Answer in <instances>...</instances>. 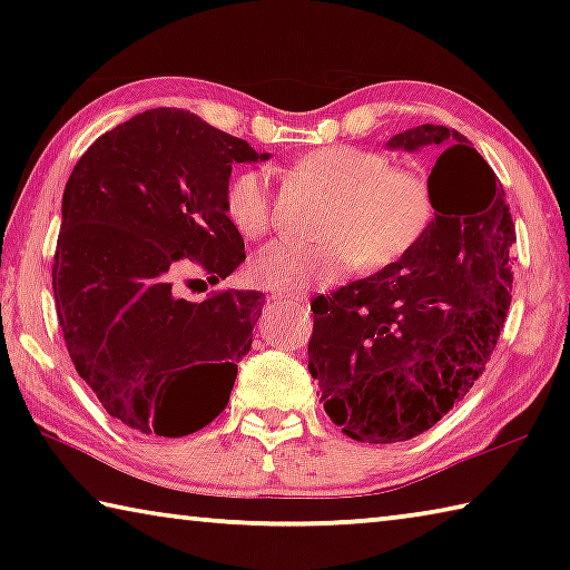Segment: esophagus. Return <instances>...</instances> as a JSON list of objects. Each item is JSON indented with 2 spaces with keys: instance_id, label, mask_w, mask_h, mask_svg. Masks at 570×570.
Masks as SVG:
<instances>
[{
  "instance_id": "obj_1",
  "label": "esophagus",
  "mask_w": 570,
  "mask_h": 570,
  "mask_svg": "<svg viewBox=\"0 0 570 570\" xmlns=\"http://www.w3.org/2000/svg\"><path fill=\"white\" fill-rule=\"evenodd\" d=\"M278 302H284V304H296V306H304L306 302H308V298L304 296V294H298V296H292V298H278Z\"/></svg>"
}]
</instances>
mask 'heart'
Listing matches in <instances>:
<instances>
[{
  "instance_id": "heart-1",
  "label": "heart",
  "mask_w": 570,
  "mask_h": 570,
  "mask_svg": "<svg viewBox=\"0 0 570 570\" xmlns=\"http://www.w3.org/2000/svg\"><path fill=\"white\" fill-rule=\"evenodd\" d=\"M304 173L334 193L322 244L278 238L254 254L248 274L278 294H306L332 286L356 266L397 264L428 234L435 200L428 180L394 168L380 150L324 146L298 163ZM228 224L244 238L264 236L272 226V193L264 170H240L224 193Z\"/></svg>"
}]
</instances>
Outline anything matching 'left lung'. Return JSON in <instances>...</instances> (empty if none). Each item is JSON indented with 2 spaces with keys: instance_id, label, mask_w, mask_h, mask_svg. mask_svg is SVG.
<instances>
[{
  "instance_id": "obj_1",
  "label": "left lung",
  "mask_w": 570,
  "mask_h": 570,
  "mask_svg": "<svg viewBox=\"0 0 570 570\" xmlns=\"http://www.w3.org/2000/svg\"><path fill=\"white\" fill-rule=\"evenodd\" d=\"M392 150H438L435 220L397 264L312 304L308 372L346 438L422 435L470 392L493 354L513 292L515 226L493 168L465 135L417 125Z\"/></svg>"
}]
</instances>
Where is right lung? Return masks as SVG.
I'll return each instance as SVG.
<instances>
[{
	"mask_svg": "<svg viewBox=\"0 0 570 570\" xmlns=\"http://www.w3.org/2000/svg\"><path fill=\"white\" fill-rule=\"evenodd\" d=\"M266 158L198 115L158 108L100 135L67 180L57 320L77 374L135 432L186 438L226 410L264 296L188 302L176 278L196 264L218 284L244 262L224 193L234 163Z\"/></svg>",
	"mask_w": 570,
	"mask_h": 570,
	"instance_id": "1",
	"label": "right lung"
}]
</instances>
